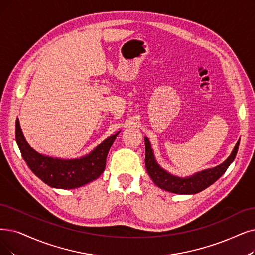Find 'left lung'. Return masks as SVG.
I'll list each match as a JSON object with an SVG mask.
<instances>
[{
	"label": "left lung",
	"mask_w": 255,
	"mask_h": 255,
	"mask_svg": "<svg viewBox=\"0 0 255 255\" xmlns=\"http://www.w3.org/2000/svg\"><path fill=\"white\" fill-rule=\"evenodd\" d=\"M145 142V167L150 179L161 189L166 191L178 193V195H195L202 190H204L211 184H213L219 178L223 176L224 172L229 167L237 156L240 145V140L232 149L229 157L221 163L220 165L204 169L196 172L189 177H178L171 175L170 172L162 168L155 158L150 142L147 137H144Z\"/></svg>",
	"instance_id": "8db88e82"
}]
</instances>
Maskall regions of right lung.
Returning <instances> with one entry per match:
<instances>
[{"instance_id":"right-lung-1","label":"right lung","mask_w":255,"mask_h":255,"mask_svg":"<svg viewBox=\"0 0 255 255\" xmlns=\"http://www.w3.org/2000/svg\"><path fill=\"white\" fill-rule=\"evenodd\" d=\"M119 133L104 140L84 157L60 159L33 149L23 135L18 119L15 121V140L28 167L47 185L59 189H74L99 178L106 168L108 152Z\"/></svg>"}]
</instances>
